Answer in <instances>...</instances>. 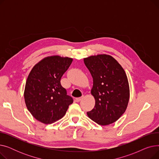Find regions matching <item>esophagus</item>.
<instances>
[{
  "mask_svg": "<svg viewBox=\"0 0 159 159\" xmlns=\"http://www.w3.org/2000/svg\"><path fill=\"white\" fill-rule=\"evenodd\" d=\"M83 97H78V98H75V100H76V101L77 102H80V101H81V100L83 98Z\"/></svg>",
  "mask_w": 159,
  "mask_h": 159,
  "instance_id": "34e87169",
  "label": "esophagus"
}]
</instances>
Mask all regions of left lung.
I'll return each instance as SVG.
<instances>
[{
	"label": "left lung",
	"mask_w": 159,
	"mask_h": 159,
	"mask_svg": "<svg viewBox=\"0 0 159 159\" xmlns=\"http://www.w3.org/2000/svg\"><path fill=\"white\" fill-rule=\"evenodd\" d=\"M93 77L91 93L95 99L93 109L87 112L98 124L106 126L117 120L129 102L128 78L119 63L110 55H98L84 59Z\"/></svg>",
	"instance_id": "obj_1"
}]
</instances>
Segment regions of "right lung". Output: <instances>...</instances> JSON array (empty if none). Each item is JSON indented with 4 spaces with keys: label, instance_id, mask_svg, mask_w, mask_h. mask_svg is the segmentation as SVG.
<instances>
[{
    "label": "right lung",
    "instance_id": "1",
    "mask_svg": "<svg viewBox=\"0 0 159 159\" xmlns=\"http://www.w3.org/2000/svg\"><path fill=\"white\" fill-rule=\"evenodd\" d=\"M73 59L52 56L37 63L30 73L24 90L28 110L39 121L52 124L61 119L73 102L61 84Z\"/></svg>",
    "mask_w": 159,
    "mask_h": 159
}]
</instances>
